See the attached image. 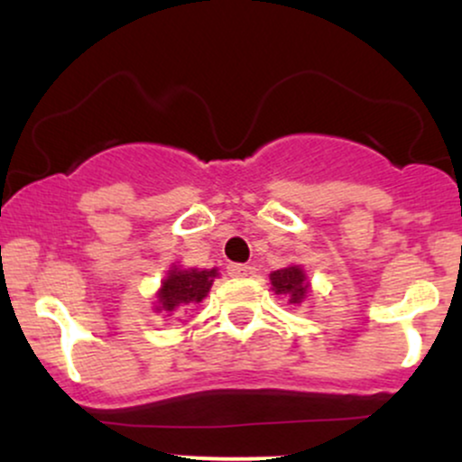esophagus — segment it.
<instances>
[{
  "instance_id": "34e87169",
  "label": "esophagus",
  "mask_w": 462,
  "mask_h": 462,
  "mask_svg": "<svg viewBox=\"0 0 462 462\" xmlns=\"http://www.w3.org/2000/svg\"><path fill=\"white\" fill-rule=\"evenodd\" d=\"M227 273H230L232 278H243V275L252 273V267H249V264H243V263H232V264H227Z\"/></svg>"
}]
</instances>
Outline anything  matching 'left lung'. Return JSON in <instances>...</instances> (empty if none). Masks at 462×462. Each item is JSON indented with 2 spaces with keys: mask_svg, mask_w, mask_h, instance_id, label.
<instances>
[{
  "mask_svg": "<svg viewBox=\"0 0 462 462\" xmlns=\"http://www.w3.org/2000/svg\"><path fill=\"white\" fill-rule=\"evenodd\" d=\"M272 280V286L275 293L286 295L289 298V304H300L304 300V295L309 293V282H306V275L300 267H284L278 269L269 275Z\"/></svg>",
  "mask_w": 462,
  "mask_h": 462,
  "instance_id": "1",
  "label": "left lung"
}]
</instances>
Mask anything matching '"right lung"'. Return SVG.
<instances>
[{
    "label": "right lung",
    "mask_w": 462,
    "mask_h": 462,
    "mask_svg": "<svg viewBox=\"0 0 462 462\" xmlns=\"http://www.w3.org/2000/svg\"><path fill=\"white\" fill-rule=\"evenodd\" d=\"M217 269H171L158 291L156 310L171 312L187 304H199L208 295Z\"/></svg>",
    "instance_id": "obj_1"
}]
</instances>
